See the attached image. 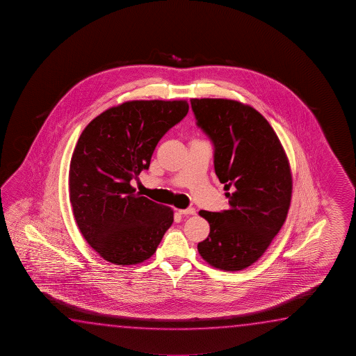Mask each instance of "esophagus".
Segmentation results:
<instances>
[{"mask_svg":"<svg viewBox=\"0 0 356 356\" xmlns=\"http://www.w3.org/2000/svg\"><path fill=\"white\" fill-rule=\"evenodd\" d=\"M178 213H179V214H183V216H193V214H195V209H194V208L178 209Z\"/></svg>","mask_w":356,"mask_h":356,"instance_id":"1","label":"esophagus"}]
</instances>
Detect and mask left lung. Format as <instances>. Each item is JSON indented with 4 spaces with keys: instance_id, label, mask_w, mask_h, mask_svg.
<instances>
[{
    "instance_id": "1",
    "label": "left lung",
    "mask_w": 356,
    "mask_h": 356,
    "mask_svg": "<svg viewBox=\"0 0 356 356\" xmlns=\"http://www.w3.org/2000/svg\"><path fill=\"white\" fill-rule=\"evenodd\" d=\"M198 124L214 145V169L228 211H200L211 232L200 257L219 270L245 269L259 259L288 216L289 159L269 122L253 107L224 98H192Z\"/></svg>"
}]
</instances>
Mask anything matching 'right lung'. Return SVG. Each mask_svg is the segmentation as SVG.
I'll return each mask as SVG.
<instances>
[{
  "label": "right lung",
  "mask_w": 356,
  "mask_h": 356,
  "mask_svg": "<svg viewBox=\"0 0 356 356\" xmlns=\"http://www.w3.org/2000/svg\"><path fill=\"white\" fill-rule=\"evenodd\" d=\"M188 109L184 99L128 101L97 115L79 136L68 175L73 216L109 263L149 259L173 223V209L136 193L131 181L149 168L159 139Z\"/></svg>",
  "instance_id": "add662e5"
}]
</instances>
